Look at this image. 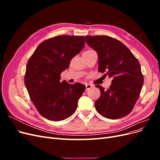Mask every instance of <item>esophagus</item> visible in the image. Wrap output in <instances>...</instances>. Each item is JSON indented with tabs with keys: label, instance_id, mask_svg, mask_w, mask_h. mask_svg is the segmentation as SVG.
<instances>
[{
	"label": "esophagus",
	"instance_id": "esophagus-1",
	"mask_svg": "<svg viewBox=\"0 0 160 160\" xmlns=\"http://www.w3.org/2000/svg\"><path fill=\"white\" fill-rule=\"evenodd\" d=\"M93 85H91V84H89V83H87V84H85V87H86V90L88 91V90H89V89H90L91 88H93Z\"/></svg>",
	"mask_w": 160,
	"mask_h": 160
}]
</instances>
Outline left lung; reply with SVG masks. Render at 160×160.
I'll use <instances>...</instances> for the list:
<instances>
[{
    "label": "left lung",
    "mask_w": 160,
    "mask_h": 160,
    "mask_svg": "<svg viewBox=\"0 0 160 160\" xmlns=\"http://www.w3.org/2000/svg\"><path fill=\"white\" fill-rule=\"evenodd\" d=\"M88 45L98 55V71L112 79L109 88L97 85L101 91L95 101L98 112L110 119L125 117L132 111L143 84L139 61L123 43L109 36L85 37Z\"/></svg>",
    "instance_id": "8db88e82"
}]
</instances>
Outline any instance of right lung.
<instances>
[{"label":"right lung","instance_id":"add662e5","mask_svg":"<svg viewBox=\"0 0 160 160\" xmlns=\"http://www.w3.org/2000/svg\"><path fill=\"white\" fill-rule=\"evenodd\" d=\"M84 46L83 36H57L42 42L28 59L25 85L32 102L45 118L59 122L75 112L85 86L61 82L60 76Z\"/></svg>","mask_w":160,"mask_h":160}]
</instances>
